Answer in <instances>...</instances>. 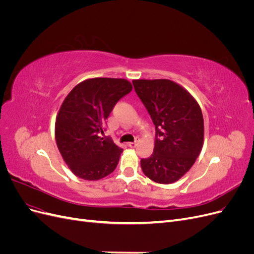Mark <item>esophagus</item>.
Masks as SVG:
<instances>
[{
  "label": "esophagus",
  "instance_id": "esophagus-1",
  "mask_svg": "<svg viewBox=\"0 0 254 254\" xmlns=\"http://www.w3.org/2000/svg\"><path fill=\"white\" fill-rule=\"evenodd\" d=\"M129 147H131V148H133V147H135V146L137 145V141H135V142H130V143H128L127 144Z\"/></svg>",
  "mask_w": 254,
  "mask_h": 254
}]
</instances>
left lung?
Returning <instances> with one entry per match:
<instances>
[{
  "label": "left lung",
  "instance_id": "8db88e82",
  "mask_svg": "<svg viewBox=\"0 0 254 254\" xmlns=\"http://www.w3.org/2000/svg\"><path fill=\"white\" fill-rule=\"evenodd\" d=\"M135 93L156 126L152 155L141 160L152 181L171 184L193 166L203 145V117L196 99L170 79H136Z\"/></svg>",
  "mask_w": 254,
  "mask_h": 254
}]
</instances>
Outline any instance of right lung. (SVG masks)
I'll list each match as a JSON object with an SVG mask.
<instances>
[{"mask_svg": "<svg viewBox=\"0 0 254 254\" xmlns=\"http://www.w3.org/2000/svg\"><path fill=\"white\" fill-rule=\"evenodd\" d=\"M132 90L123 78H90L66 95L55 123V139L63 159L78 178L96 181L117 167L123 149L104 139L106 120L120 99Z\"/></svg>", "mask_w": 254, "mask_h": 254, "instance_id": "add662e5", "label": "right lung"}]
</instances>
